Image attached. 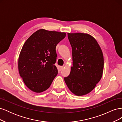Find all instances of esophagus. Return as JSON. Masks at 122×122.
Listing matches in <instances>:
<instances>
[{"label":"esophagus","mask_w":122,"mask_h":122,"mask_svg":"<svg viewBox=\"0 0 122 122\" xmlns=\"http://www.w3.org/2000/svg\"><path fill=\"white\" fill-rule=\"evenodd\" d=\"M64 69V67H62V66H60V67H58V70L59 71H61V70Z\"/></svg>","instance_id":"34e87169"}]
</instances>
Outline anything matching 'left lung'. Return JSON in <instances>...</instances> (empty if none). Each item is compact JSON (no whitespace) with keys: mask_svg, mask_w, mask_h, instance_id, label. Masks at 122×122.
<instances>
[{"mask_svg":"<svg viewBox=\"0 0 122 122\" xmlns=\"http://www.w3.org/2000/svg\"><path fill=\"white\" fill-rule=\"evenodd\" d=\"M72 49L73 67L65 77L69 90L77 96L89 93L100 80L104 68L102 51L97 41L87 34H68Z\"/></svg>","mask_w":122,"mask_h":122,"instance_id":"left-lung-1","label":"left lung"}]
</instances>
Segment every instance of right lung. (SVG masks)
<instances>
[{
    "instance_id": "obj_1",
    "label": "right lung",
    "mask_w": 122,
    "mask_h": 122,
    "mask_svg": "<svg viewBox=\"0 0 122 122\" xmlns=\"http://www.w3.org/2000/svg\"><path fill=\"white\" fill-rule=\"evenodd\" d=\"M65 32L39 29L26 41L18 60L20 75L28 88L36 93L48 88L57 75L56 46Z\"/></svg>"
}]
</instances>
